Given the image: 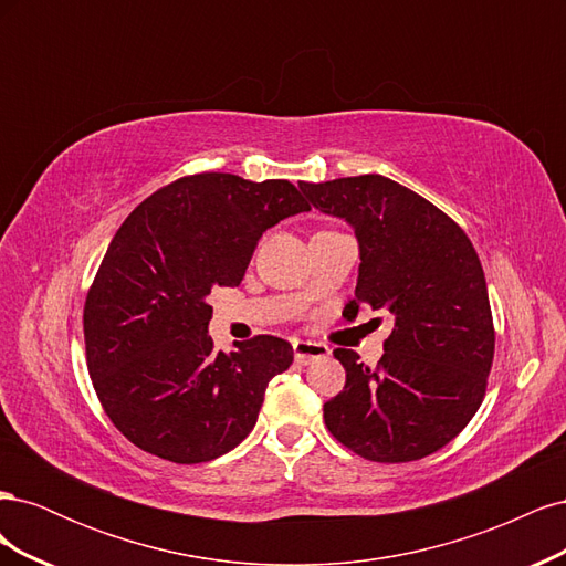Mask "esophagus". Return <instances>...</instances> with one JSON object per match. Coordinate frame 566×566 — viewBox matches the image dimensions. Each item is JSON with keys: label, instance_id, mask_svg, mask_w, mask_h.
Listing matches in <instances>:
<instances>
[{"label": "esophagus", "instance_id": "esophagus-1", "mask_svg": "<svg viewBox=\"0 0 566 566\" xmlns=\"http://www.w3.org/2000/svg\"><path fill=\"white\" fill-rule=\"evenodd\" d=\"M293 349H295V361L300 366H310L312 361H316V358H325L331 354L328 347L321 345V342H312V339H297Z\"/></svg>", "mask_w": 566, "mask_h": 566}]
</instances>
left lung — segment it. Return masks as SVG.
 Segmentation results:
<instances>
[{
  "label": "left lung",
  "mask_w": 566,
  "mask_h": 566,
  "mask_svg": "<svg viewBox=\"0 0 566 566\" xmlns=\"http://www.w3.org/2000/svg\"><path fill=\"white\" fill-rule=\"evenodd\" d=\"M316 210L345 219L358 241L347 318L370 304L394 316L380 364L335 349L347 382L323 403L331 434L375 462L439 451L482 406L493 361V318L482 262L451 217L382 175L300 184Z\"/></svg>",
  "instance_id": "8db88e82"
}]
</instances>
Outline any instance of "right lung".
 <instances>
[{"mask_svg": "<svg viewBox=\"0 0 566 566\" xmlns=\"http://www.w3.org/2000/svg\"><path fill=\"white\" fill-rule=\"evenodd\" d=\"M310 210L285 179L202 172L160 188L117 229L84 304V342L98 401L134 447L193 465L250 434L293 347L256 335L217 352L208 297L243 281L266 229Z\"/></svg>", "mask_w": 566, "mask_h": 566, "instance_id": "obj_1", "label": "right lung"}]
</instances>
